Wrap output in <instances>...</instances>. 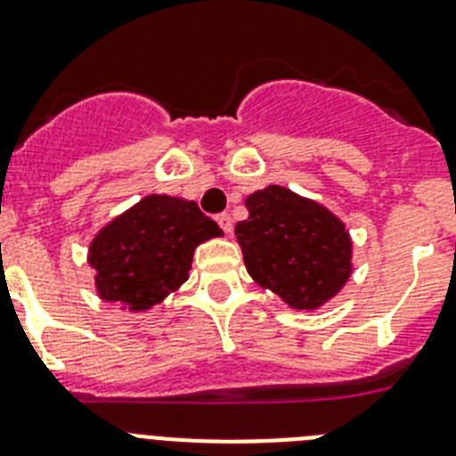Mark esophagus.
<instances>
[{
  "label": "esophagus",
  "instance_id": "1",
  "mask_svg": "<svg viewBox=\"0 0 456 456\" xmlns=\"http://www.w3.org/2000/svg\"><path fill=\"white\" fill-rule=\"evenodd\" d=\"M216 224L221 225V231L224 232H231L232 231V219L228 212H221V215H216Z\"/></svg>",
  "mask_w": 456,
  "mask_h": 456
}]
</instances>
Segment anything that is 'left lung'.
Returning <instances> with one entry per match:
<instances>
[{"label": "left lung", "mask_w": 456, "mask_h": 456, "mask_svg": "<svg viewBox=\"0 0 456 456\" xmlns=\"http://www.w3.org/2000/svg\"><path fill=\"white\" fill-rule=\"evenodd\" d=\"M248 219L235 225L248 273L294 308L313 310L331 299L352 269L345 225L322 205L285 187L247 199Z\"/></svg>", "instance_id": "left-lung-1"}]
</instances>
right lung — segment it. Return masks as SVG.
Here are the masks:
<instances>
[{"instance_id":"1","label":"right lung","mask_w":456,"mask_h":456,"mask_svg":"<svg viewBox=\"0 0 456 456\" xmlns=\"http://www.w3.org/2000/svg\"><path fill=\"white\" fill-rule=\"evenodd\" d=\"M219 235L193 200L148 196L93 240L88 260L100 297L132 310L159 304L187 281L196 244Z\"/></svg>"}]
</instances>
